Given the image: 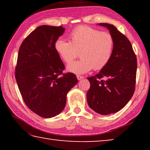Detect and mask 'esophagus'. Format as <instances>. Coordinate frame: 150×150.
I'll return each instance as SVG.
<instances>
[{
    "mask_svg": "<svg viewBox=\"0 0 150 150\" xmlns=\"http://www.w3.org/2000/svg\"><path fill=\"white\" fill-rule=\"evenodd\" d=\"M77 78L78 80H81L84 78V77H83V76H81V75H77Z\"/></svg>",
    "mask_w": 150,
    "mask_h": 150,
    "instance_id": "obj_1",
    "label": "esophagus"
}]
</instances>
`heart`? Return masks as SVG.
Here are the masks:
<instances>
[{
  "mask_svg": "<svg viewBox=\"0 0 150 150\" xmlns=\"http://www.w3.org/2000/svg\"><path fill=\"white\" fill-rule=\"evenodd\" d=\"M70 42L59 38L55 42V52L63 62L70 63L79 52L81 57L67 65L69 71L83 74L91 69H102L111 59L114 40L110 33L89 26L76 28L69 34Z\"/></svg>",
  "mask_w": 150,
  "mask_h": 150,
  "instance_id": "heart-1",
  "label": "heart"
}]
</instances>
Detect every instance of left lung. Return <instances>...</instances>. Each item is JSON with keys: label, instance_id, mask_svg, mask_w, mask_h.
Listing matches in <instances>:
<instances>
[{"label": "left lung", "instance_id": "left-lung-1", "mask_svg": "<svg viewBox=\"0 0 150 150\" xmlns=\"http://www.w3.org/2000/svg\"><path fill=\"white\" fill-rule=\"evenodd\" d=\"M106 27L114 40L110 62L98 74L87 77L91 87L87 93L89 107L96 113L107 115L124 108L135 90L137 59L128 39L112 24Z\"/></svg>", "mask_w": 150, "mask_h": 150}]
</instances>
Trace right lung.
Masks as SVG:
<instances>
[{
  "label": "right lung",
  "mask_w": 150,
  "mask_h": 150,
  "mask_svg": "<svg viewBox=\"0 0 150 150\" xmlns=\"http://www.w3.org/2000/svg\"><path fill=\"white\" fill-rule=\"evenodd\" d=\"M65 32L61 26L42 25L20 45L15 77L20 94L30 110L42 118L58 115L64 109L67 93L78 80L63 73L65 65L54 44Z\"/></svg>",
  "instance_id": "1"
}]
</instances>
